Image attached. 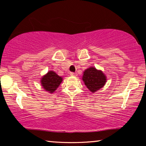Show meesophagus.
<instances>
[{
  "label": "esophagus",
  "instance_id": "esophagus-1",
  "mask_svg": "<svg viewBox=\"0 0 146 146\" xmlns=\"http://www.w3.org/2000/svg\"><path fill=\"white\" fill-rule=\"evenodd\" d=\"M70 75L71 76H76V73H73V72H71L70 73Z\"/></svg>",
  "mask_w": 146,
  "mask_h": 146
}]
</instances>
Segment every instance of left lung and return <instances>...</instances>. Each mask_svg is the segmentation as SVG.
I'll use <instances>...</instances> for the list:
<instances>
[{
  "instance_id": "left-lung-1",
  "label": "left lung",
  "mask_w": 146,
  "mask_h": 146,
  "mask_svg": "<svg viewBox=\"0 0 146 146\" xmlns=\"http://www.w3.org/2000/svg\"><path fill=\"white\" fill-rule=\"evenodd\" d=\"M82 80L88 90L95 93L104 86L107 79L102 71L90 67L84 71Z\"/></svg>"
}]
</instances>
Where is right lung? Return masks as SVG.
<instances>
[{
  "label": "right lung",
  "mask_w": 146,
  "mask_h": 146,
  "mask_svg": "<svg viewBox=\"0 0 146 146\" xmlns=\"http://www.w3.org/2000/svg\"><path fill=\"white\" fill-rule=\"evenodd\" d=\"M62 82V78L53 71H49L41 78L40 82L43 89L48 91L49 93H53L60 86Z\"/></svg>",
  "instance_id": "1"
}]
</instances>
